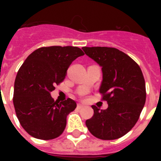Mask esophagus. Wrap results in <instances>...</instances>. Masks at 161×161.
Listing matches in <instances>:
<instances>
[{"mask_svg": "<svg viewBox=\"0 0 161 161\" xmlns=\"http://www.w3.org/2000/svg\"><path fill=\"white\" fill-rule=\"evenodd\" d=\"M84 107V105L83 104H82V103H78V108H82Z\"/></svg>", "mask_w": 161, "mask_h": 161, "instance_id": "34e87169", "label": "esophagus"}]
</instances>
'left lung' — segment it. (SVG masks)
Wrapping results in <instances>:
<instances>
[{
    "mask_svg": "<svg viewBox=\"0 0 161 161\" xmlns=\"http://www.w3.org/2000/svg\"><path fill=\"white\" fill-rule=\"evenodd\" d=\"M85 54L102 68L99 88L108 108L93 105V117L86 126L95 137L116 140L126 135L139 119L145 103V78L140 66L125 53L107 47H82Z\"/></svg>",
    "mask_w": 161,
    "mask_h": 161,
    "instance_id": "left-lung-1",
    "label": "left lung"
}]
</instances>
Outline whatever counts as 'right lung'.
Instances as JSON below:
<instances>
[{
    "label": "right lung",
    "instance_id": "right-lung-1",
    "mask_svg": "<svg viewBox=\"0 0 161 161\" xmlns=\"http://www.w3.org/2000/svg\"><path fill=\"white\" fill-rule=\"evenodd\" d=\"M83 55L77 47H40L20 68L14 83L13 104L19 122L32 137L53 140L65 130L67 116L77 103L72 98L54 101L51 92L65 78L71 63Z\"/></svg>",
    "mask_w": 161,
    "mask_h": 161
}]
</instances>
